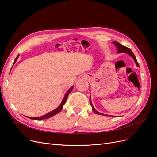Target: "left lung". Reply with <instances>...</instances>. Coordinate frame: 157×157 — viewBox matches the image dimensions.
I'll list each match as a JSON object with an SVG mask.
<instances>
[{
  "instance_id": "8db88e82",
  "label": "left lung",
  "mask_w": 157,
  "mask_h": 157,
  "mask_svg": "<svg viewBox=\"0 0 157 157\" xmlns=\"http://www.w3.org/2000/svg\"><path fill=\"white\" fill-rule=\"evenodd\" d=\"M113 43L114 44H115V45L116 46V47H117V53H126V54H128V55H130V56L132 57V58H133V59L134 60L136 65L137 66V67H139V64H138V63H137V59H136V56H135V55L134 54V53H133L132 51L130 48H127V47H126V46H122L121 44L119 43V42H117V41L113 42ZM90 105H91V106H92V110H93V111H94L95 113L98 114V115H101L110 116V115H105V114H103V113H99V112H98V111H96V109H94V106H93V105H92V103L91 96H90Z\"/></svg>"
}]
</instances>
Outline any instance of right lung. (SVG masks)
<instances>
[{
	"mask_svg": "<svg viewBox=\"0 0 157 157\" xmlns=\"http://www.w3.org/2000/svg\"><path fill=\"white\" fill-rule=\"evenodd\" d=\"M19 56H20V54L17 55V56L16 57V58L15 61H14V63H16V61L17 59H18ZM73 86H71V87L67 90V92L65 93V96H64V98H63V99L62 101H61V103H60V105H59L58 107H57L56 109H54V110H53V111L50 112V113H48L46 114V115H42V116H40V117H28V118H30V119H33V120L40 121V120L46 119V118H50V117H53V116L56 115V114L59 113L61 111V109H63V105H64L65 101H66V99H67V96H68V95H69V93L71 92V90H73Z\"/></svg>",
	"mask_w": 157,
	"mask_h": 157,
	"instance_id": "1",
	"label": "right lung"
}]
</instances>
